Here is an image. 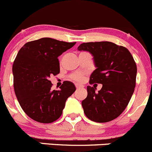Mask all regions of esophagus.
Segmentation results:
<instances>
[{
	"instance_id": "obj_1",
	"label": "esophagus",
	"mask_w": 152,
	"mask_h": 152,
	"mask_svg": "<svg viewBox=\"0 0 152 152\" xmlns=\"http://www.w3.org/2000/svg\"><path fill=\"white\" fill-rule=\"evenodd\" d=\"M75 86H76V89H80V88H83V86H81V85H78V84H76L75 85Z\"/></svg>"
}]
</instances>
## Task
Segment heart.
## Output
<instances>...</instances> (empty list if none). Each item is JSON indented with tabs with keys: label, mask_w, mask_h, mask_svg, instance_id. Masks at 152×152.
<instances>
[{
	"label": "heart",
	"mask_w": 152,
	"mask_h": 152,
	"mask_svg": "<svg viewBox=\"0 0 152 152\" xmlns=\"http://www.w3.org/2000/svg\"><path fill=\"white\" fill-rule=\"evenodd\" d=\"M84 78V76L82 73H75L70 76L71 80H74L75 82H82Z\"/></svg>",
	"instance_id": "1"
}]
</instances>
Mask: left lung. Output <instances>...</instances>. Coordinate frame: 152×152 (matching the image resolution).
Returning <instances> with one entry per match:
<instances>
[{
	"mask_svg": "<svg viewBox=\"0 0 152 152\" xmlns=\"http://www.w3.org/2000/svg\"><path fill=\"white\" fill-rule=\"evenodd\" d=\"M77 49L94 57L97 69L89 84H102L98 92L87 86V97L82 102L83 112L93 122H110L125 110L134 92L137 69L134 57L126 48L110 42L82 43Z\"/></svg>",
	"mask_w": 152,
	"mask_h": 152,
	"instance_id": "8db88e82",
	"label": "left lung"
}]
</instances>
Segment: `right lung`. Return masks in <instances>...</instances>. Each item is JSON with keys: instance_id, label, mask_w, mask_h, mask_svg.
<instances>
[{"instance_id": "right-lung-1", "label": "right lung", "mask_w": 152, "mask_h": 152, "mask_svg": "<svg viewBox=\"0 0 152 152\" xmlns=\"http://www.w3.org/2000/svg\"><path fill=\"white\" fill-rule=\"evenodd\" d=\"M75 43L42 38L28 42L18 51L12 66L14 89L20 106L34 121L51 123L58 119L76 90L70 81L63 82L60 90H52L49 80L60 73L59 56Z\"/></svg>"}]
</instances>
